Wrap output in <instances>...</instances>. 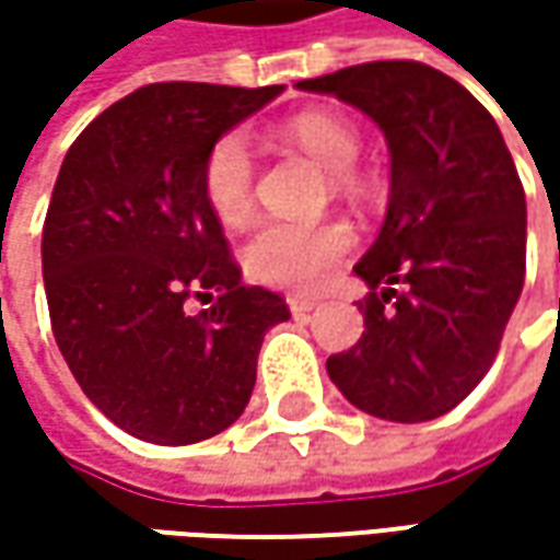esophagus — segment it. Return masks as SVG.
I'll return each instance as SVG.
<instances>
[{"label": "esophagus", "mask_w": 560, "mask_h": 560, "mask_svg": "<svg viewBox=\"0 0 560 560\" xmlns=\"http://www.w3.org/2000/svg\"><path fill=\"white\" fill-rule=\"evenodd\" d=\"M287 305H290L292 314H308L314 312L320 302H317V299H308V295H287Z\"/></svg>", "instance_id": "obj_1"}]
</instances>
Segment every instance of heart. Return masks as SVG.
Segmentation results:
<instances>
[{
    "instance_id": "b5f03b06",
    "label": "heart",
    "mask_w": 560,
    "mask_h": 560,
    "mask_svg": "<svg viewBox=\"0 0 560 560\" xmlns=\"http://www.w3.org/2000/svg\"><path fill=\"white\" fill-rule=\"evenodd\" d=\"M287 140L308 152L324 171L336 174L339 189H355L349 167L358 162L361 140L349 120L327 112H302L283 127ZM252 152L240 133H224L205 159L202 186L211 211L224 224H243L252 211ZM355 236L349 224H290L265 221L246 243V268L255 280L283 290H317L342 258L352 252Z\"/></svg>"
}]
</instances>
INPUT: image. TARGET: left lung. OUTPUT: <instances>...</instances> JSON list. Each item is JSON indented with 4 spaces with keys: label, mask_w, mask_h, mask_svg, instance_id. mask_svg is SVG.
<instances>
[{
    "label": "left lung",
    "mask_w": 560,
    "mask_h": 560,
    "mask_svg": "<svg viewBox=\"0 0 560 560\" xmlns=\"http://www.w3.org/2000/svg\"><path fill=\"white\" fill-rule=\"evenodd\" d=\"M364 112L389 145V205L355 273L364 334L327 358L355 408L420 423L492 368L527 270V199L499 124L420 61H368L302 80Z\"/></svg>",
    "instance_id": "8db88e82"
}]
</instances>
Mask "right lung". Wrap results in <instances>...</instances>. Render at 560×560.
Here are the masks:
<instances>
[{"label": "right lung", "instance_id": "add662e5", "mask_svg": "<svg viewBox=\"0 0 560 560\" xmlns=\"http://www.w3.org/2000/svg\"><path fill=\"white\" fill-rule=\"evenodd\" d=\"M283 86L149 83L68 149L43 224L52 334L86 398L130 436L189 445L246 411L290 308L246 287L205 199L211 145ZM196 301L205 310L192 313Z\"/></svg>", "mask_w": 560, "mask_h": 560}]
</instances>
